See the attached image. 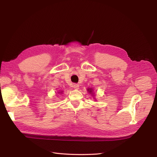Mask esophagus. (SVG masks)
<instances>
[{
    "label": "esophagus",
    "instance_id": "1",
    "mask_svg": "<svg viewBox=\"0 0 157 157\" xmlns=\"http://www.w3.org/2000/svg\"><path fill=\"white\" fill-rule=\"evenodd\" d=\"M73 86L75 90H78L79 88V85L78 84H74Z\"/></svg>",
    "mask_w": 157,
    "mask_h": 157
}]
</instances>
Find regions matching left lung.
<instances>
[{"label": "left lung", "instance_id": "8db88e82", "mask_svg": "<svg viewBox=\"0 0 157 157\" xmlns=\"http://www.w3.org/2000/svg\"><path fill=\"white\" fill-rule=\"evenodd\" d=\"M87 90H88V92H89V93L93 94V90H92V88H88Z\"/></svg>", "mask_w": 157, "mask_h": 157}]
</instances>
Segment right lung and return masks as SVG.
<instances>
[{
    "label": "right lung",
    "mask_w": 157,
    "mask_h": 157,
    "mask_svg": "<svg viewBox=\"0 0 157 157\" xmlns=\"http://www.w3.org/2000/svg\"><path fill=\"white\" fill-rule=\"evenodd\" d=\"M62 92H62V91H61V92H59L58 93H62Z\"/></svg>",
    "instance_id": "1"
}]
</instances>
